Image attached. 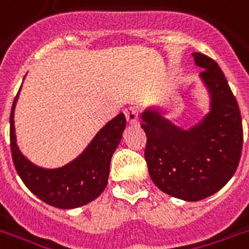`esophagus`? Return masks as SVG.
I'll use <instances>...</instances> for the list:
<instances>
[{
    "label": "esophagus",
    "mask_w": 249,
    "mask_h": 249,
    "mask_svg": "<svg viewBox=\"0 0 249 249\" xmlns=\"http://www.w3.org/2000/svg\"><path fill=\"white\" fill-rule=\"evenodd\" d=\"M125 119L128 121V124L137 125L140 123V115H138V109L134 107H129L124 111Z\"/></svg>",
    "instance_id": "esophagus-1"
}]
</instances>
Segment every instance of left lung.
Instances as JSON below:
<instances>
[{
  "mask_svg": "<svg viewBox=\"0 0 249 249\" xmlns=\"http://www.w3.org/2000/svg\"><path fill=\"white\" fill-rule=\"evenodd\" d=\"M210 94V112L200 124L179 128L158 109L142 113L150 178L172 197L200 201L218 192L238 168L243 147L242 115L225 74L213 58L193 53Z\"/></svg>",
  "mask_w": 249,
  "mask_h": 249,
  "instance_id": "left-lung-1",
  "label": "left lung"
}]
</instances>
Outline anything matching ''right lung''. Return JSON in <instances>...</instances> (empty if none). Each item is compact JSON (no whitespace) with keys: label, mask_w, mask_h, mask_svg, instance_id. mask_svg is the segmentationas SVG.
<instances>
[{"label":"right lung","mask_w":249,"mask_h":249,"mask_svg":"<svg viewBox=\"0 0 249 249\" xmlns=\"http://www.w3.org/2000/svg\"><path fill=\"white\" fill-rule=\"evenodd\" d=\"M17 99L18 94L10 113V149L15 170L24 185L41 201L60 209L78 208L99 197L107 187L112 154L123 137L126 124L124 115H117L100 129L89 147L73 162L56 170H44L24 158L15 143Z\"/></svg>","instance_id":"add662e5"}]
</instances>
